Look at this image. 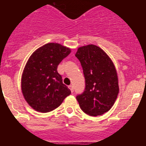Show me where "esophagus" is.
Here are the masks:
<instances>
[{
    "mask_svg": "<svg viewBox=\"0 0 146 146\" xmlns=\"http://www.w3.org/2000/svg\"><path fill=\"white\" fill-rule=\"evenodd\" d=\"M69 89L71 90V92L72 93L74 92V87H73V86H69Z\"/></svg>",
    "mask_w": 146,
    "mask_h": 146,
    "instance_id": "1",
    "label": "esophagus"
}]
</instances>
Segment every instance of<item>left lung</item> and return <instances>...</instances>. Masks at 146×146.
<instances>
[{"label": "left lung", "instance_id": "8db88e82", "mask_svg": "<svg viewBox=\"0 0 146 146\" xmlns=\"http://www.w3.org/2000/svg\"><path fill=\"white\" fill-rule=\"evenodd\" d=\"M75 56L80 62L86 82L84 91L76 96L80 108L91 116L104 114L113 107L119 91L113 63L94 44L78 48Z\"/></svg>", "mask_w": 146, "mask_h": 146}]
</instances>
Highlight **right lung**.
I'll return each mask as SVG.
<instances>
[{
	"label": "right lung",
	"instance_id": "add662e5",
	"mask_svg": "<svg viewBox=\"0 0 146 146\" xmlns=\"http://www.w3.org/2000/svg\"><path fill=\"white\" fill-rule=\"evenodd\" d=\"M70 52V49L59 44L48 43L37 49L27 62L22 77V91L28 104L36 111H52L71 94L57 70Z\"/></svg>",
	"mask_w": 146,
	"mask_h": 146
}]
</instances>
